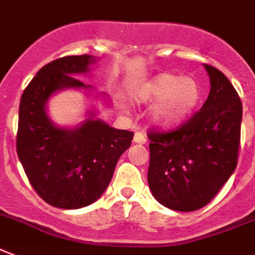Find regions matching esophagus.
I'll list each match as a JSON object with an SVG mask.
<instances>
[{
  "label": "esophagus",
  "instance_id": "34e87169",
  "mask_svg": "<svg viewBox=\"0 0 255 255\" xmlns=\"http://www.w3.org/2000/svg\"><path fill=\"white\" fill-rule=\"evenodd\" d=\"M133 141L136 144H145L146 142V137H145V134L142 132H136L134 133Z\"/></svg>",
  "mask_w": 255,
  "mask_h": 255
}]
</instances>
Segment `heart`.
I'll return each mask as SVG.
<instances>
[{
  "label": "heart",
  "mask_w": 255,
  "mask_h": 255,
  "mask_svg": "<svg viewBox=\"0 0 255 255\" xmlns=\"http://www.w3.org/2000/svg\"><path fill=\"white\" fill-rule=\"evenodd\" d=\"M140 102H159L155 109V119L160 123L180 122L196 109L201 100L200 84L193 78H181L176 74H160L146 81L134 92Z\"/></svg>",
  "instance_id": "obj_1"
}]
</instances>
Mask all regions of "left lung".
<instances>
[{
	"mask_svg": "<svg viewBox=\"0 0 255 255\" xmlns=\"http://www.w3.org/2000/svg\"><path fill=\"white\" fill-rule=\"evenodd\" d=\"M205 68L211 89L202 108L179 127L147 133V183L158 202L176 211L206 206L237 166L243 104L223 72Z\"/></svg>",
	"mask_w": 255,
	"mask_h": 255,
	"instance_id": "8db88e82",
	"label": "left lung"
}]
</instances>
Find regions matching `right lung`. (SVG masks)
I'll return each mask as SVG.
<instances>
[{
  "instance_id": "1",
  "label": "right lung",
  "mask_w": 255,
  "mask_h": 255,
  "mask_svg": "<svg viewBox=\"0 0 255 255\" xmlns=\"http://www.w3.org/2000/svg\"><path fill=\"white\" fill-rule=\"evenodd\" d=\"M91 55H68L40 68L19 105L16 153L29 183L46 204L80 209L95 202L110 184L133 132L88 119L76 129L49 121L45 104L63 88H89L75 76L88 71Z\"/></svg>"
}]
</instances>
